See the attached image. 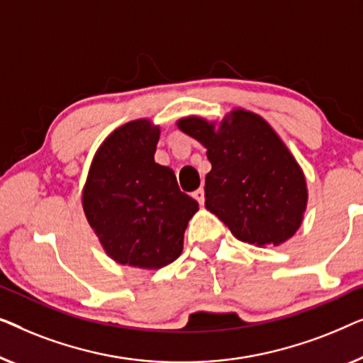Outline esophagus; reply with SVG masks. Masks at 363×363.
<instances>
[{
    "instance_id": "34e87169",
    "label": "esophagus",
    "mask_w": 363,
    "mask_h": 363,
    "mask_svg": "<svg viewBox=\"0 0 363 363\" xmlns=\"http://www.w3.org/2000/svg\"><path fill=\"white\" fill-rule=\"evenodd\" d=\"M192 197L196 199V201L201 203V206H203V201H206V192H203V189H197V191L192 192Z\"/></svg>"
}]
</instances>
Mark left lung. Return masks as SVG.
<instances>
[{
    "mask_svg": "<svg viewBox=\"0 0 363 363\" xmlns=\"http://www.w3.org/2000/svg\"><path fill=\"white\" fill-rule=\"evenodd\" d=\"M179 130L207 147L206 208L252 245H281L303 222L308 203L304 174L293 155L262 116L235 110L218 130L197 116Z\"/></svg>",
    "mask_w": 363,
    "mask_h": 363,
    "instance_id": "8db88e82",
    "label": "left lung"
}]
</instances>
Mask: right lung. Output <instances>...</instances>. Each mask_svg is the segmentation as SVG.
Returning a JSON list of instances; mask_svg holds the SVG:
<instances>
[{
  "instance_id": "add662e5",
  "label": "right lung",
  "mask_w": 363,
  "mask_h": 363,
  "mask_svg": "<svg viewBox=\"0 0 363 363\" xmlns=\"http://www.w3.org/2000/svg\"><path fill=\"white\" fill-rule=\"evenodd\" d=\"M160 128L130 121L99 147L86 177L84 212L115 262L156 269L182 252L199 203L177 186L174 171L155 162Z\"/></svg>"
}]
</instances>
